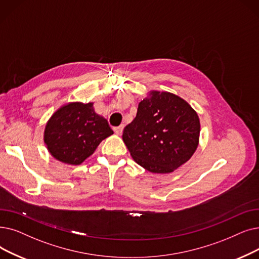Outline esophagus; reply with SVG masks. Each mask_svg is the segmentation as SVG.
<instances>
[{
	"instance_id": "1",
	"label": "esophagus",
	"mask_w": 259,
	"mask_h": 259,
	"mask_svg": "<svg viewBox=\"0 0 259 259\" xmlns=\"http://www.w3.org/2000/svg\"><path fill=\"white\" fill-rule=\"evenodd\" d=\"M114 132L117 134V136H120L123 130V126H118V127H114Z\"/></svg>"
}]
</instances>
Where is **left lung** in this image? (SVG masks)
<instances>
[{
  "label": "left lung",
  "mask_w": 259,
  "mask_h": 259,
  "mask_svg": "<svg viewBox=\"0 0 259 259\" xmlns=\"http://www.w3.org/2000/svg\"><path fill=\"white\" fill-rule=\"evenodd\" d=\"M200 120L184 99L151 91L122 132L133 160L153 174L172 172L186 163L199 144Z\"/></svg>",
  "instance_id": "8db88e82"
}]
</instances>
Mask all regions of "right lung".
<instances>
[{"instance_id":"add662e5","label":"right lung","mask_w":259,"mask_h":259,"mask_svg":"<svg viewBox=\"0 0 259 259\" xmlns=\"http://www.w3.org/2000/svg\"><path fill=\"white\" fill-rule=\"evenodd\" d=\"M111 134L107 119L95 113L92 103H70L49 119L44 143L56 160L79 165Z\"/></svg>"}]
</instances>
